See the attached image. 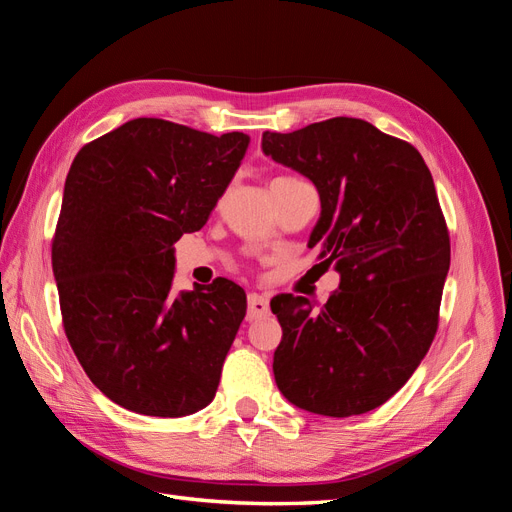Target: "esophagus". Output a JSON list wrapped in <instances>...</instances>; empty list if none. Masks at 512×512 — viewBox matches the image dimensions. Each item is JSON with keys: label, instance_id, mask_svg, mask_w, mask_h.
<instances>
[{"label": "esophagus", "instance_id": "1", "mask_svg": "<svg viewBox=\"0 0 512 512\" xmlns=\"http://www.w3.org/2000/svg\"><path fill=\"white\" fill-rule=\"evenodd\" d=\"M269 314V299L260 297V294H250L247 297V320H256Z\"/></svg>", "mask_w": 512, "mask_h": 512}]
</instances>
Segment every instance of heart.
Segmentation results:
<instances>
[{
	"label": "heart",
	"instance_id": "obj_1",
	"mask_svg": "<svg viewBox=\"0 0 512 512\" xmlns=\"http://www.w3.org/2000/svg\"><path fill=\"white\" fill-rule=\"evenodd\" d=\"M290 181H297V177H277L271 181V185H280V183H290Z\"/></svg>",
	"mask_w": 512,
	"mask_h": 512
}]
</instances>
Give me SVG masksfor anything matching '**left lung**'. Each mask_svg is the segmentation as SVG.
I'll list each match as a JSON object with an SVG mask.
<instances>
[{
    "label": "left lung",
    "instance_id": "8db88e82",
    "mask_svg": "<svg viewBox=\"0 0 512 512\" xmlns=\"http://www.w3.org/2000/svg\"><path fill=\"white\" fill-rule=\"evenodd\" d=\"M262 151L316 185L322 211L307 245L342 277L318 309L271 299L277 389L314 414H365L408 382L438 331L451 239L436 185L410 143L354 117L265 132Z\"/></svg>",
    "mask_w": 512,
    "mask_h": 512
}]
</instances>
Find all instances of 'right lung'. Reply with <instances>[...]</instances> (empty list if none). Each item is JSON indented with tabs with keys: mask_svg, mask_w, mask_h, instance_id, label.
Instances as JSON below:
<instances>
[{
	"mask_svg": "<svg viewBox=\"0 0 512 512\" xmlns=\"http://www.w3.org/2000/svg\"><path fill=\"white\" fill-rule=\"evenodd\" d=\"M250 136L138 117L87 143L70 166L51 258L68 342L117 406L188 416L209 406L245 318L218 277L175 297V247L205 226Z\"/></svg>",
	"mask_w": 512,
	"mask_h": 512,
	"instance_id": "obj_1",
	"label": "right lung"
}]
</instances>
